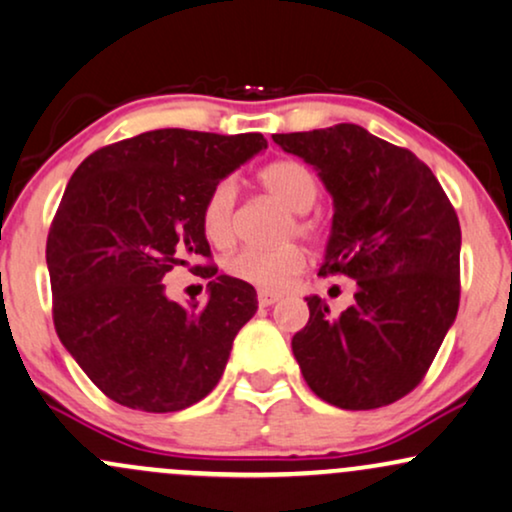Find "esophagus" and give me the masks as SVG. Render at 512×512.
I'll return each mask as SVG.
<instances>
[{"instance_id":"esophagus-1","label":"esophagus","mask_w":512,"mask_h":512,"mask_svg":"<svg viewBox=\"0 0 512 512\" xmlns=\"http://www.w3.org/2000/svg\"><path fill=\"white\" fill-rule=\"evenodd\" d=\"M277 301H280V294L258 292V304H261V306H273V304H277Z\"/></svg>"}]
</instances>
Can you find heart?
Returning <instances> with one entry per match:
<instances>
[{
  "label": "heart",
  "mask_w": 512,
  "mask_h": 512,
  "mask_svg": "<svg viewBox=\"0 0 512 512\" xmlns=\"http://www.w3.org/2000/svg\"><path fill=\"white\" fill-rule=\"evenodd\" d=\"M258 187L292 211V220L282 225L280 239L294 235L304 239H320L325 235V220L311 213L318 199V180L306 163L294 159L270 161L258 170ZM237 187L230 178L218 180L208 189L201 206V227L208 242L225 249L237 237ZM225 273L232 280L244 282L263 292L282 289L292 277L306 268V251L299 244H285L277 249H242L225 261Z\"/></svg>",
  "instance_id": "obj_1"
}]
</instances>
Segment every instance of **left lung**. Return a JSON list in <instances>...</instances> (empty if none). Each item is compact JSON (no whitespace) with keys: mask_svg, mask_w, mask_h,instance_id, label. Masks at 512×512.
<instances>
[{"mask_svg":"<svg viewBox=\"0 0 512 512\" xmlns=\"http://www.w3.org/2000/svg\"><path fill=\"white\" fill-rule=\"evenodd\" d=\"M320 170L334 199L320 275L356 280L332 315L308 296L292 351L315 396L346 410L382 408L425 380L460 304V223L434 173L410 149L361 125L273 135Z\"/></svg>","mask_w":512,"mask_h":512,"instance_id":"8db88e82","label":"left lung"}]
</instances>
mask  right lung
Returning a JSON list of instances; mask_svg holds the SVG:
<instances>
[{"mask_svg":"<svg viewBox=\"0 0 512 512\" xmlns=\"http://www.w3.org/2000/svg\"><path fill=\"white\" fill-rule=\"evenodd\" d=\"M258 132L166 128L106 144L68 180L47 235L56 334L121 406L175 413L216 387L256 289L218 275L206 304L163 294L178 266L213 277L201 227L208 189L266 149ZM201 260V264H194Z\"/></svg>","mask_w":512,"mask_h":512,"instance_id":"1","label":"right lung"}]
</instances>
